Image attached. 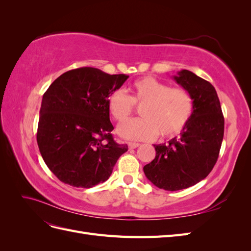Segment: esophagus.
<instances>
[{"label":"esophagus","instance_id":"obj_1","mask_svg":"<svg viewBox=\"0 0 251 251\" xmlns=\"http://www.w3.org/2000/svg\"><path fill=\"white\" fill-rule=\"evenodd\" d=\"M127 146H128V148H130V149H136V148H138L140 144L137 143V142H128Z\"/></svg>","mask_w":251,"mask_h":251}]
</instances>
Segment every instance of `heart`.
<instances>
[{"instance_id":"obj_1","label":"heart","mask_w":251,"mask_h":251,"mask_svg":"<svg viewBox=\"0 0 251 251\" xmlns=\"http://www.w3.org/2000/svg\"><path fill=\"white\" fill-rule=\"evenodd\" d=\"M131 95L123 90L112 92L108 110L119 124L125 123L134 112V104L140 108L142 118L120 125L118 134L128 140H151L158 134L170 138L180 134L191 120L193 98L186 90L170 88L151 76L135 80L130 87Z\"/></svg>"}]
</instances>
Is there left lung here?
I'll return each mask as SVG.
<instances>
[{
  "label": "left lung",
  "instance_id": "left-lung-1",
  "mask_svg": "<svg viewBox=\"0 0 251 251\" xmlns=\"http://www.w3.org/2000/svg\"><path fill=\"white\" fill-rule=\"evenodd\" d=\"M174 79L191 94L194 111L180 137L154 144L156 157L143 166L147 178L165 191H180L198 183L214 169L224 136V117L216 89L188 70Z\"/></svg>",
  "mask_w": 251,
  "mask_h": 251
}]
</instances>
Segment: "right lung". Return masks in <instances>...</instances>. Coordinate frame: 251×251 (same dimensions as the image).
<instances>
[{
    "label": "right lung",
    "instance_id": "add662e5",
    "mask_svg": "<svg viewBox=\"0 0 251 251\" xmlns=\"http://www.w3.org/2000/svg\"><path fill=\"white\" fill-rule=\"evenodd\" d=\"M128 78L96 68L67 71L43 95L36 140L49 170L66 184L90 188L111 176L126 144L114 141L108 98Z\"/></svg>",
    "mask_w": 251,
    "mask_h": 251
}]
</instances>
